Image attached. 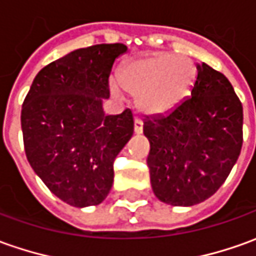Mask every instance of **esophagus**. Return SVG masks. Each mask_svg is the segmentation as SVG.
<instances>
[{"label":"esophagus","instance_id":"34e87169","mask_svg":"<svg viewBox=\"0 0 256 256\" xmlns=\"http://www.w3.org/2000/svg\"><path fill=\"white\" fill-rule=\"evenodd\" d=\"M134 133L142 134V119H134Z\"/></svg>","mask_w":256,"mask_h":256}]
</instances>
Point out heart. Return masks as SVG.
<instances>
[{
    "label": "heart",
    "mask_w": 256,
    "mask_h": 256,
    "mask_svg": "<svg viewBox=\"0 0 256 256\" xmlns=\"http://www.w3.org/2000/svg\"><path fill=\"white\" fill-rule=\"evenodd\" d=\"M194 78L196 67L190 58L154 54L128 64L122 70L119 82L137 98L142 112L161 114L175 109L189 96Z\"/></svg>",
    "instance_id": "obj_1"
}]
</instances>
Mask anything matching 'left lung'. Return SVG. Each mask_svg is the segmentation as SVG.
Segmentation results:
<instances>
[{
  "instance_id": "obj_1",
  "label": "left lung",
  "mask_w": 256,
  "mask_h": 256,
  "mask_svg": "<svg viewBox=\"0 0 256 256\" xmlns=\"http://www.w3.org/2000/svg\"><path fill=\"white\" fill-rule=\"evenodd\" d=\"M242 105L227 77L198 66L190 92L171 112L144 119L152 190L172 206H194L218 190L242 147Z\"/></svg>"
}]
</instances>
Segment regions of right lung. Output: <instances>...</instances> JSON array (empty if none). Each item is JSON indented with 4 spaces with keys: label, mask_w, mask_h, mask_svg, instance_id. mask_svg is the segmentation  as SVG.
I'll use <instances>...</instances> for the list:
<instances>
[{
    "label": "right lung",
    "mask_w": 256,
    "mask_h": 256,
    "mask_svg": "<svg viewBox=\"0 0 256 256\" xmlns=\"http://www.w3.org/2000/svg\"><path fill=\"white\" fill-rule=\"evenodd\" d=\"M122 43L78 48L38 72L26 95L20 124L26 158L58 199L76 208L105 200L114 158L134 130L130 109L104 114Z\"/></svg>",
    "instance_id": "add662e5"
}]
</instances>
